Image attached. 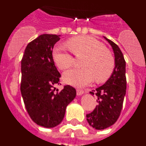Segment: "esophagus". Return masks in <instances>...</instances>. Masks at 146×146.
<instances>
[{
  "label": "esophagus",
  "instance_id": "1",
  "mask_svg": "<svg viewBox=\"0 0 146 146\" xmlns=\"http://www.w3.org/2000/svg\"><path fill=\"white\" fill-rule=\"evenodd\" d=\"M84 94V91H82V90H79V89H77V96H81L82 94Z\"/></svg>",
  "mask_w": 146,
  "mask_h": 146
}]
</instances>
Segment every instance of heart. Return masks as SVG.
Instances as JSON below:
<instances>
[{"mask_svg": "<svg viewBox=\"0 0 146 146\" xmlns=\"http://www.w3.org/2000/svg\"><path fill=\"white\" fill-rule=\"evenodd\" d=\"M68 47L72 53L79 57L86 55L81 69H71L64 74L65 82L76 87L88 86L94 79L96 82H105L115 67L113 55L102 43L94 37L82 36L69 40ZM52 59L60 69L66 70L74 63V58L64 46H56L52 50Z\"/></svg>", "mask_w": 146, "mask_h": 146, "instance_id": "heart-1", "label": "heart"}]
</instances>
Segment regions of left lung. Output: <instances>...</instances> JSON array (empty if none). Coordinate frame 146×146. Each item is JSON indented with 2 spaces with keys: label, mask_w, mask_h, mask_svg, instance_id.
<instances>
[{
  "label": "left lung",
  "mask_w": 146,
  "mask_h": 146,
  "mask_svg": "<svg viewBox=\"0 0 146 146\" xmlns=\"http://www.w3.org/2000/svg\"><path fill=\"white\" fill-rule=\"evenodd\" d=\"M104 38L113 48L115 67L108 81L90 92L93 96H97L98 104L86 117L89 125L98 130L104 129L116 122L121 114L126 90V61L123 53L116 44L106 37Z\"/></svg>",
  "instance_id": "8db88e82"
}]
</instances>
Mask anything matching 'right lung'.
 Listing matches in <instances>:
<instances>
[{"label": "right lung", "instance_id": "right-lung-1", "mask_svg": "<svg viewBox=\"0 0 146 146\" xmlns=\"http://www.w3.org/2000/svg\"><path fill=\"white\" fill-rule=\"evenodd\" d=\"M60 35L42 34L27 45L21 60L20 91L25 108L33 122L52 128L60 123L76 90L65 86L58 91L60 74L52 59L54 45Z\"/></svg>", "mask_w": 146, "mask_h": 146}]
</instances>
